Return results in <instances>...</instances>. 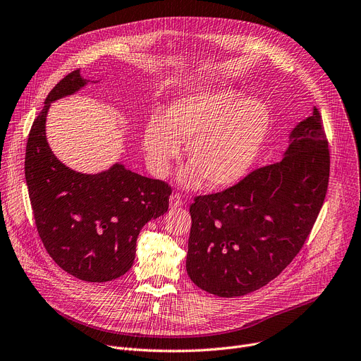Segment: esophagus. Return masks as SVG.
<instances>
[{
  "mask_svg": "<svg viewBox=\"0 0 361 361\" xmlns=\"http://www.w3.org/2000/svg\"><path fill=\"white\" fill-rule=\"evenodd\" d=\"M183 206V200H181V195L178 192H173L171 197H170V207L171 209H177Z\"/></svg>",
  "mask_w": 361,
  "mask_h": 361,
  "instance_id": "34e87169",
  "label": "esophagus"
}]
</instances>
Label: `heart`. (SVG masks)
I'll return each instance as SVG.
<instances>
[{"instance_id":"heart-1","label":"heart","mask_w":361,"mask_h":361,"mask_svg":"<svg viewBox=\"0 0 361 361\" xmlns=\"http://www.w3.org/2000/svg\"><path fill=\"white\" fill-rule=\"evenodd\" d=\"M271 128V112L257 99H239L233 90H209L174 101L166 121L145 126L142 147L151 171L161 177L187 142L191 161L178 176L185 187L203 178L212 188L239 181L255 162Z\"/></svg>"}]
</instances>
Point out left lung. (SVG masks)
Wrapping results in <instances>:
<instances>
[{
  "mask_svg": "<svg viewBox=\"0 0 361 361\" xmlns=\"http://www.w3.org/2000/svg\"><path fill=\"white\" fill-rule=\"evenodd\" d=\"M330 151L319 111L292 129L282 161L190 206L185 268L199 288L223 298L253 292L298 255L322 207Z\"/></svg>",
  "mask_w": 361,
  "mask_h": 361,
  "instance_id": "left-lung-1",
  "label": "left lung"
}]
</instances>
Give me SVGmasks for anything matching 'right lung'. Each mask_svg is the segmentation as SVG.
Listing matches in <instances>:
<instances>
[{"label": "right lung", "instance_id": "right-lung-1", "mask_svg": "<svg viewBox=\"0 0 361 361\" xmlns=\"http://www.w3.org/2000/svg\"><path fill=\"white\" fill-rule=\"evenodd\" d=\"M89 80L73 71L47 94L25 148V181L39 236L56 264L86 282H106L134 264L141 228L169 210L171 187L123 164L82 174L56 158L46 138L50 104Z\"/></svg>", "mask_w": 361, "mask_h": 361}]
</instances>
